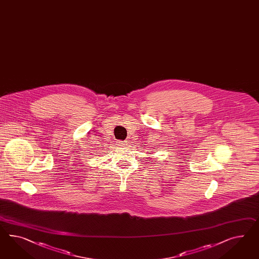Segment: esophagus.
Here are the masks:
<instances>
[{
    "mask_svg": "<svg viewBox=\"0 0 259 259\" xmlns=\"http://www.w3.org/2000/svg\"><path fill=\"white\" fill-rule=\"evenodd\" d=\"M121 144H122V146L126 147V146L128 145V142H127V141H122V143H121Z\"/></svg>",
    "mask_w": 259,
    "mask_h": 259,
    "instance_id": "esophagus-1",
    "label": "esophagus"
}]
</instances>
